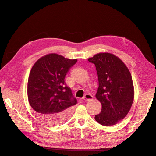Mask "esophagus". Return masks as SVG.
I'll list each match as a JSON object with an SVG mask.
<instances>
[{"label":"esophagus","mask_w":156,"mask_h":156,"mask_svg":"<svg viewBox=\"0 0 156 156\" xmlns=\"http://www.w3.org/2000/svg\"><path fill=\"white\" fill-rule=\"evenodd\" d=\"M83 99L85 101H91L93 99V96L91 95L90 94H85V96L83 97Z\"/></svg>","instance_id":"obj_1"}]
</instances>
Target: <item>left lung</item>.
I'll use <instances>...</instances> for the list:
<instances>
[{"instance_id": "obj_1", "label": "left lung", "mask_w": 156, "mask_h": 156, "mask_svg": "<svg viewBox=\"0 0 156 156\" xmlns=\"http://www.w3.org/2000/svg\"><path fill=\"white\" fill-rule=\"evenodd\" d=\"M95 64L99 87L95 95L102 104L95 119L104 126H112L128 113L134 98L131 74L122 61L109 53H99L88 59Z\"/></svg>"}]
</instances>
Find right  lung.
I'll use <instances>...</instances> for the list:
<instances>
[{
    "label": "right lung",
    "mask_w": 156,
    "mask_h": 156,
    "mask_svg": "<svg viewBox=\"0 0 156 156\" xmlns=\"http://www.w3.org/2000/svg\"><path fill=\"white\" fill-rule=\"evenodd\" d=\"M77 59L50 54L39 59L32 67L28 81L31 107L40 118L52 125L62 124L70 118L77 104L71 89L64 82L66 75Z\"/></svg>",
    "instance_id": "1"
}]
</instances>
